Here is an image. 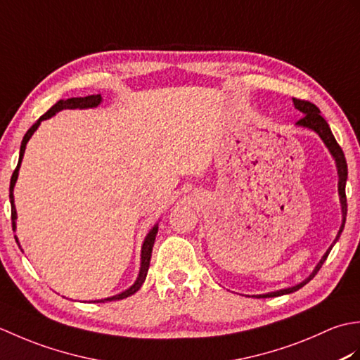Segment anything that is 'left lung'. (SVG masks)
Masks as SVG:
<instances>
[{"instance_id": "1", "label": "left lung", "mask_w": 360, "mask_h": 360, "mask_svg": "<svg viewBox=\"0 0 360 360\" xmlns=\"http://www.w3.org/2000/svg\"><path fill=\"white\" fill-rule=\"evenodd\" d=\"M294 101V105L295 108L303 112V117L297 122L298 127H304V128H309L312 129V131H316L320 139H322L325 142V145L328 147V150H330V153L333 155L334 160H335V165H338V173H339V196H340V204H342V226H340V231L338 233V236H335L334 243L331 244V248L326 250V254L322 257V259H320L319 264L316 266V269L312 271V274L309 275V277L298 283V285L292 286V288H286V289H280V290H275V292H269V294H262V295H255V297H262V298H266V297H278V295H285V294H290V292H295V290H298L300 288H303L304 285H307L308 281H311L312 278H314V275L320 271V267H322V264L325 263V259L328 258V255H330V252L333 249V246L335 244V241L339 240V236L343 231V227H345V219H347V195H345V186H347V178H348V167H347V159H345V155H343V151L340 148V145L338 143V141H335V137L333 136L331 133V128L330 125L326 124V120L320 116V110L317 108V106L314 103H311L308 101H300V98H292Z\"/></svg>"}]
</instances>
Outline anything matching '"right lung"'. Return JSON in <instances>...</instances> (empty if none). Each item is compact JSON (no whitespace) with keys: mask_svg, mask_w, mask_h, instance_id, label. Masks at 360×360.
I'll list each match as a JSON object with an SVG mask.
<instances>
[{"mask_svg":"<svg viewBox=\"0 0 360 360\" xmlns=\"http://www.w3.org/2000/svg\"><path fill=\"white\" fill-rule=\"evenodd\" d=\"M102 102V96L101 94H93V96H86V97H72V98H66V101H58L56 105L46 111L43 116L38 119L35 124L27 129V133L25 134L21 141V147H20V159H18V165L15 168L13 173H12V178H11V187H9V198H11V205H12V229L15 231V219H17V210H15V204H13V187H15V182H17L18 178V170H20V165H21V159L25 156V150H26V143L27 141L32 137L34 131L38 128V125L41 124L43 120L52 117L53 114L62 111V110H75V108H80V110H85V108H94L98 103ZM156 233H158V224L151 229L148 232L147 238L143 241V246H142V254H141V271H139V277L134 281V285L124 290L122 294H117L114 297H108V298H103V300H97V303H103V302H112V300H122V298H127L129 295H133L134 292L141 289L142 283L145 281V277H147V272H148V267H150V259H151V252H153V244H155V238H156ZM15 241L18 243V238L15 236ZM20 246V243H18Z\"/></svg>","mask_w":360,"mask_h":360,"instance_id":"add662e5","label":"right lung"}]
</instances>
